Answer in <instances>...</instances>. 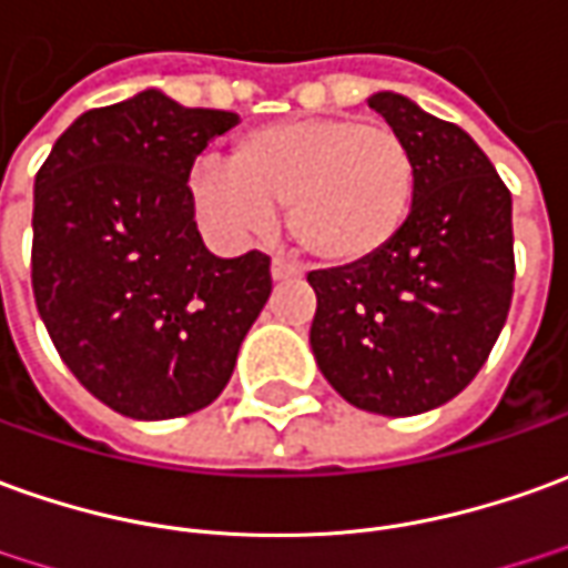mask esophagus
Segmentation results:
<instances>
[{"label":"esophagus","instance_id":"34e87169","mask_svg":"<svg viewBox=\"0 0 568 568\" xmlns=\"http://www.w3.org/2000/svg\"><path fill=\"white\" fill-rule=\"evenodd\" d=\"M300 275H303V268H300L296 262L284 260V256H275V260H272V277H275V281H291V277Z\"/></svg>","mask_w":568,"mask_h":568}]
</instances>
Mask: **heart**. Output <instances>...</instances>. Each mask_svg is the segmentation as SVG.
I'll return each instance as SVG.
<instances>
[{"label":"heart","mask_w":568,"mask_h":568,"mask_svg":"<svg viewBox=\"0 0 568 568\" xmlns=\"http://www.w3.org/2000/svg\"><path fill=\"white\" fill-rule=\"evenodd\" d=\"M417 197V160L393 126L349 116H300L244 132L229 170L203 163L191 179L197 216L246 234L284 213L308 256L334 265L371 260L396 241Z\"/></svg>","instance_id":"1"}]
</instances>
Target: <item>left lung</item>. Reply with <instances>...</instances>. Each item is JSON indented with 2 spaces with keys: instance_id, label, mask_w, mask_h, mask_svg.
I'll return each mask as SVG.
<instances>
[{
  "instance_id": "8db88e82",
  "label": "left lung",
  "mask_w": 568,
  "mask_h": 568,
  "mask_svg": "<svg viewBox=\"0 0 568 568\" xmlns=\"http://www.w3.org/2000/svg\"><path fill=\"white\" fill-rule=\"evenodd\" d=\"M405 135L417 197L371 260L308 272L312 352L349 405L386 417L439 408L486 365L514 300V201L491 160L396 92L367 101Z\"/></svg>"
}]
</instances>
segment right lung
I'll return each instance as SVG.
<instances>
[{
    "instance_id": "add662e5",
    "label": "right lung",
    "mask_w": 568,
    "mask_h": 568,
    "mask_svg": "<svg viewBox=\"0 0 568 568\" xmlns=\"http://www.w3.org/2000/svg\"><path fill=\"white\" fill-rule=\"evenodd\" d=\"M232 111L163 92L77 116L33 185V296L70 374L108 408L166 420L206 408L272 293V260H219L187 175Z\"/></svg>"
}]
</instances>
